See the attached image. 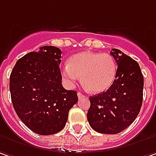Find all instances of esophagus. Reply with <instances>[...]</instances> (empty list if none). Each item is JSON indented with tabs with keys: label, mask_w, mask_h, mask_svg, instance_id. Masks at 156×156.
<instances>
[{
	"label": "esophagus",
	"mask_w": 156,
	"mask_h": 156,
	"mask_svg": "<svg viewBox=\"0 0 156 156\" xmlns=\"http://www.w3.org/2000/svg\"><path fill=\"white\" fill-rule=\"evenodd\" d=\"M78 98H79V99H80V98H84V97H86V95H85V94H81L80 92L78 93Z\"/></svg>",
	"instance_id": "34e87169"
}]
</instances>
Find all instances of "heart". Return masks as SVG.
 Masks as SVG:
<instances>
[{"label": "heart", "instance_id": "b5f03b06", "mask_svg": "<svg viewBox=\"0 0 156 156\" xmlns=\"http://www.w3.org/2000/svg\"><path fill=\"white\" fill-rule=\"evenodd\" d=\"M117 63L109 53L84 51L72 56L62 69V75L70 87L82 78L83 83L93 93L107 90L113 83Z\"/></svg>", "mask_w": 156, "mask_h": 156}]
</instances>
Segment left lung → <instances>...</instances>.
I'll list each match as a JSON object with an SVG mask.
<instances>
[{"label": "left lung", "mask_w": 156, "mask_h": 156, "mask_svg": "<svg viewBox=\"0 0 156 156\" xmlns=\"http://www.w3.org/2000/svg\"><path fill=\"white\" fill-rule=\"evenodd\" d=\"M110 53L118 65L116 77L107 91L89 97L87 120L99 133L117 134L127 129L140 112L144 78L132 58L118 49Z\"/></svg>", "instance_id": "8db88e82"}]
</instances>
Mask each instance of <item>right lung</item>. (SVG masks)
Returning <instances> with one entry per match:
<instances>
[{
  "instance_id": "add662e5",
  "label": "right lung",
  "mask_w": 156,
  "mask_h": 156,
  "mask_svg": "<svg viewBox=\"0 0 156 156\" xmlns=\"http://www.w3.org/2000/svg\"><path fill=\"white\" fill-rule=\"evenodd\" d=\"M61 49L43 46L20 58L9 77L11 102L22 122L43 136L60 132L69 112L77 104V92L66 90L60 70Z\"/></svg>"
}]
</instances>
